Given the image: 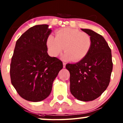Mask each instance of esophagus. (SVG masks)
Here are the masks:
<instances>
[{
  "mask_svg": "<svg viewBox=\"0 0 123 123\" xmlns=\"http://www.w3.org/2000/svg\"><path fill=\"white\" fill-rule=\"evenodd\" d=\"M63 68H65V65H66V63H65V62H63Z\"/></svg>",
  "mask_w": 123,
  "mask_h": 123,
  "instance_id": "obj_1",
  "label": "esophagus"
}]
</instances>
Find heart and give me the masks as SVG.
Instances as JSON below:
<instances>
[{"instance_id": "obj_1", "label": "heart", "mask_w": 123, "mask_h": 123, "mask_svg": "<svg viewBox=\"0 0 123 123\" xmlns=\"http://www.w3.org/2000/svg\"><path fill=\"white\" fill-rule=\"evenodd\" d=\"M46 44L52 56H58L64 48V59L77 62L86 56L92 47V40L87 33L77 29L66 28L57 31L56 37L50 35Z\"/></svg>"}]
</instances>
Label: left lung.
I'll use <instances>...</instances> for the list:
<instances>
[{
    "instance_id": "obj_1",
    "label": "left lung",
    "mask_w": 123,
    "mask_h": 123,
    "mask_svg": "<svg viewBox=\"0 0 123 123\" xmlns=\"http://www.w3.org/2000/svg\"><path fill=\"white\" fill-rule=\"evenodd\" d=\"M88 34L92 46L86 56L76 64H67L70 91L81 101H92L106 90L110 81L113 64L111 50L105 38L92 30L81 29Z\"/></svg>"
}]
</instances>
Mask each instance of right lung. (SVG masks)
I'll return each instance as SVG.
<instances>
[{
    "label": "right lung",
    "instance_id": "obj_1",
    "mask_svg": "<svg viewBox=\"0 0 123 123\" xmlns=\"http://www.w3.org/2000/svg\"><path fill=\"white\" fill-rule=\"evenodd\" d=\"M52 30L49 25L29 29L17 39L11 59V83L22 98L31 102L44 100L63 67L61 60L47 53L46 41Z\"/></svg>",
    "mask_w": 123,
    "mask_h": 123
}]
</instances>
